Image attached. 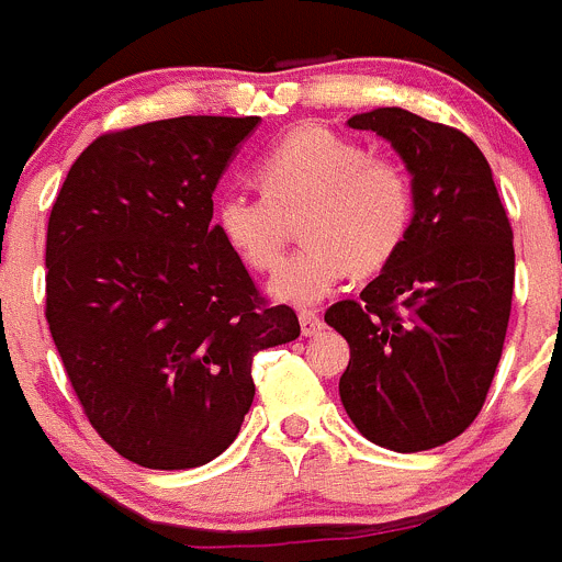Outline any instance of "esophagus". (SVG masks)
<instances>
[{
	"label": "esophagus",
	"mask_w": 562,
	"mask_h": 562,
	"mask_svg": "<svg viewBox=\"0 0 562 562\" xmlns=\"http://www.w3.org/2000/svg\"><path fill=\"white\" fill-rule=\"evenodd\" d=\"M299 327H302V335H305V338H311V335L322 333L324 322L316 311H302L299 313Z\"/></svg>",
	"instance_id": "esophagus-1"
}]
</instances>
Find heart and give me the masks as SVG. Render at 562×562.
I'll return each mask as SVG.
<instances>
[{"label": "heart", "mask_w": 562, "mask_h": 562, "mask_svg": "<svg viewBox=\"0 0 562 562\" xmlns=\"http://www.w3.org/2000/svg\"><path fill=\"white\" fill-rule=\"evenodd\" d=\"M263 191L233 188L216 204L218 233L255 271L285 255L291 218L307 246L271 280L291 305H316L352 271H380L405 244L413 222V182L405 166L369 155L363 144L305 124L277 140L260 162Z\"/></svg>", "instance_id": "obj_1"}]
</instances>
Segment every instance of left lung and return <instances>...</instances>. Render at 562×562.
Listing matches in <instances>:
<instances>
[{"instance_id":"left-lung-1","label":"left lung","mask_w":562,"mask_h":562,"mask_svg":"<svg viewBox=\"0 0 562 562\" xmlns=\"http://www.w3.org/2000/svg\"><path fill=\"white\" fill-rule=\"evenodd\" d=\"M396 149L413 177L405 244L324 322L349 344L346 416L391 452L458 438L482 411L510 322L513 229L485 155L460 130L402 108L349 119Z\"/></svg>"}]
</instances>
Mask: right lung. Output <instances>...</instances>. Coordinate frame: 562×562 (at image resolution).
I'll list each match as a JSON object with an SVG mask.
<instances>
[{"label":"right lung","instance_id":"1","mask_svg":"<svg viewBox=\"0 0 562 562\" xmlns=\"http://www.w3.org/2000/svg\"><path fill=\"white\" fill-rule=\"evenodd\" d=\"M257 115H180L93 140L46 229V322L88 422L144 469L224 452L255 400L251 358L299 338L213 218Z\"/></svg>","mask_w":562,"mask_h":562}]
</instances>
